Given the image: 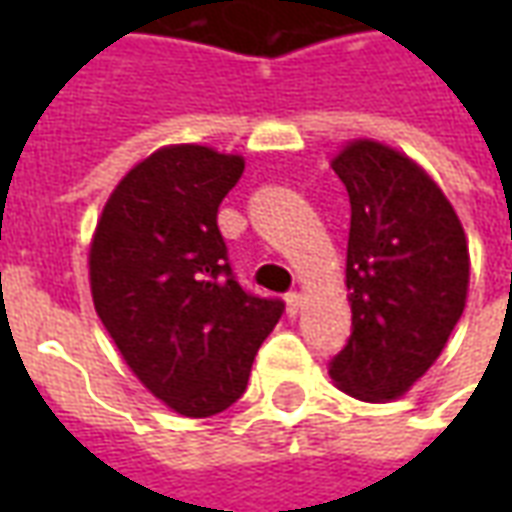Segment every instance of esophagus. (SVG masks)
<instances>
[{
	"mask_svg": "<svg viewBox=\"0 0 512 512\" xmlns=\"http://www.w3.org/2000/svg\"><path fill=\"white\" fill-rule=\"evenodd\" d=\"M301 304H304L301 293H288V296H285V307H288L290 315H299Z\"/></svg>",
	"mask_w": 512,
	"mask_h": 512,
	"instance_id": "34e87169",
	"label": "esophagus"
}]
</instances>
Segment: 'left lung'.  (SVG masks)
I'll return each instance as SVG.
<instances>
[{
	"label": "left lung",
	"instance_id": "8db88e82",
	"mask_svg": "<svg viewBox=\"0 0 512 512\" xmlns=\"http://www.w3.org/2000/svg\"><path fill=\"white\" fill-rule=\"evenodd\" d=\"M332 169L351 200V337L329 376L345 395L386 403L428 373L461 321L469 244L439 183L406 153L351 139Z\"/></svg>",
	"mask_w": 512,
	"mask_h": 512
}]
</instances>
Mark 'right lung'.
<instances>
[{"instance_id":"1","label":"right lung","mask_w":512,"mask_h":512,"mask_svg":"<svg viewBox=\"0 0 512 512\" xmlns=\"http://www.w3.org/2000/svg\"><path fill=\"white\" fill-rule=\"evenodd\" d=\"M244 156L167 145L128 169L95 224L90 290L98 318L145 389L202 419L244 395L282 301L233 279L216 224Z\"/></svg>"}]
</instances>
